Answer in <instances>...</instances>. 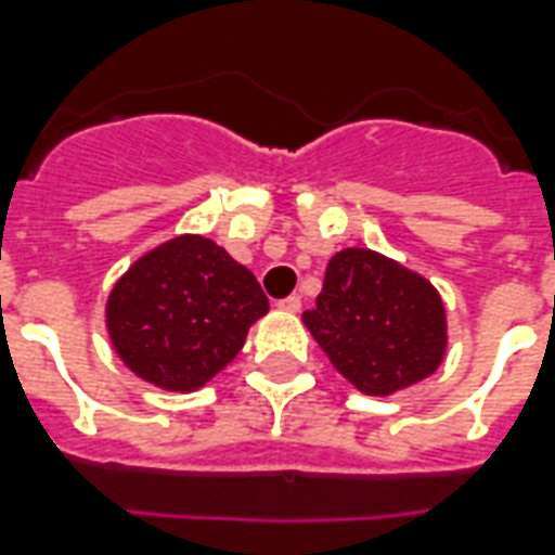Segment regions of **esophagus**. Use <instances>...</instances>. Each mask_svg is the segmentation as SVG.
I'll use <instances>...</instances> for the list:
<instances>
[{
    "instance_id": "1",
    "label": "esophagus",
    "mask_w": 555,
    "mask_h": 555,
    "mask_svg": "<svg viewBox=\"0 0 555 555\" xmlns=\"http://www.w3.org/2000/svg\"><path fill=\"white\" fill-rule=\"evenodd\" d=\"M279 308H282V311H287V313H299L302 311V299H299V296H287V299H282V302H279Z\"/></svg>"
}]
</instances>
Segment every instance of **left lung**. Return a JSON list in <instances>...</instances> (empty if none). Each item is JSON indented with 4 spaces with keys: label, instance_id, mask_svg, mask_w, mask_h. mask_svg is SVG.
Listing matches in <instances>:
<instances>
[{
    "label": "left lung",
    "instance_id": "8db88e82",
    "mask_svg": "<svg viewBox=\"0 0 555 555\" xmlns=\"http://www.w3.org/2000/svg\"><path fill=\"white\" fill-rule=\"evenodd\" d=\"M302 322L334 369L374 397L429 377L447 351L438 291L363 247H348L328 261L317 308L305 311Z\"/></svg>",
    "mask_w": 555,
    "mask_h": 555
}]
</instances>
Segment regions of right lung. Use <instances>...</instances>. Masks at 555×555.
<instances>
[{"label":"right lung","mask_w":555,"mask_h":555,"mask_svg":"<svg viewBox=\"0 0 555 555\" xmlns=\"http://www.w3.org/2000/svg\"><path fill=\"white\" fill-rule=\"evenodd\" d=\"M250 270L216 242L181 235L129 268L106 305L117 354L146 383L195 391L244 346L268 313Z\"/></svg>","instance_id":"right-lung-1"}]
</instances>
